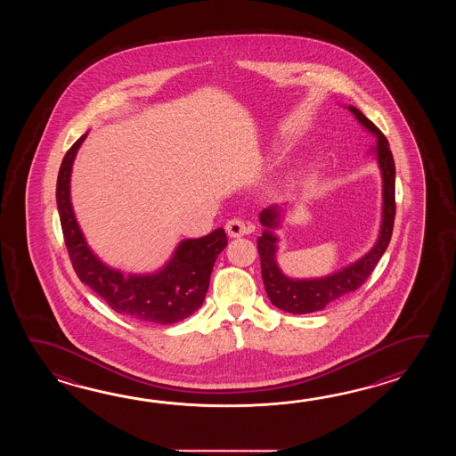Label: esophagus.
<instances>
[{"instance_id": "34e87169", "label": "esophagus", "mask_w": 456, "mask_h": 456, "mask_svg": "<svg viewBox=\"0 0 456 456\" xmlns=\"http://www.w3.org/2000/svg\"><path fill=\"white\" fill-rule=\"evenodd\" d=\"M224 230L232 238H238V236H242V234H249L252 232V226L249 224H246V222H242L241 218H232V220H228Z\"/></svg>"}]
</instances>
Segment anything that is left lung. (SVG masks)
I'll return each mask as SVG.
<instances>
[{"instance_id":"8db88e82","label":"left lung","mask_w":456,"mask_h":456,"mask_svg":"<svg viewBox=\"0 0 456 456\" xmlns=\"http://www.w3.org/2000/svg\"><path fill=\"white\" fill-rule=\"evenodd\" d=\"M350 112L357 117L362 126L369 128L377 135V158H379L381 175H383V224L375 248L365 254L360 261L346 267L344 271L332 273L324 279L314 281H291L281 273L275 264V236L271 228L279 224V208L269 207L261 212V224L265 226L262 236L257 238V249L261 257V272L264 287L272 305L279 310L287 311L291 314H305L313 311L324 310L332 301L339 300L340 297L362 287L370 273L377 267L381 256L387 251L391 241L395 215H396V200H395V159L389 150L387 136L379 126L363 116L357 107H349Z\"/></svg>"}]
</instances>
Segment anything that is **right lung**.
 Segmentation results:
<instances>
[{"mask_svg":"<svg viewBox=\"0 0 456 456\" xmlns=\"http://www.w3.org/2000/svg\"><path fill=\"white\" fill-rule=\"evenodd\" d=\"M86 135L77 138L67 151L57 179L60 224L73 269L79 281L126 318L163 326L185 320L204 303L215 259L228 244L226 232L218 228L204 238L185 240L171 262L155 275L124 277L109 269L89 251L69 202L71 165Z\"/></svg>","mask_w":456,"mask_h":456,"instance_id":"1","label":"right lung"}]
</instances>
